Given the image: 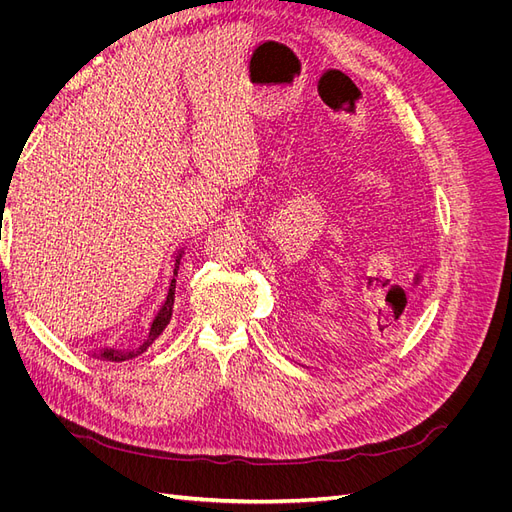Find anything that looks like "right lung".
<instances>
[{"instance_id":"1","label":"right lung","mask_w":512,"mask_h":512,"mask_svg":"<svg viewBox=\"0 0 512 512\" xmlns=\"http://www.w3.org/2000/svg\"><path fill=\"white\" fill-rule=\"evenodd\" d=\"M179 258H181V252H177L175 256V267H173V277H170V284H168V292H166V299L162 301L158 314L153 316L151 320V327H149V333L145 335V339L138 346H132V348H102V350H96L91 356H98V359L102 361H113V363H121V361H130L134 359V356L143 354L156 339L162 335V331L166 329V324L170 322V316H173V305H175V277H177V271H179Z\"/></svg>"}]
</instances>
